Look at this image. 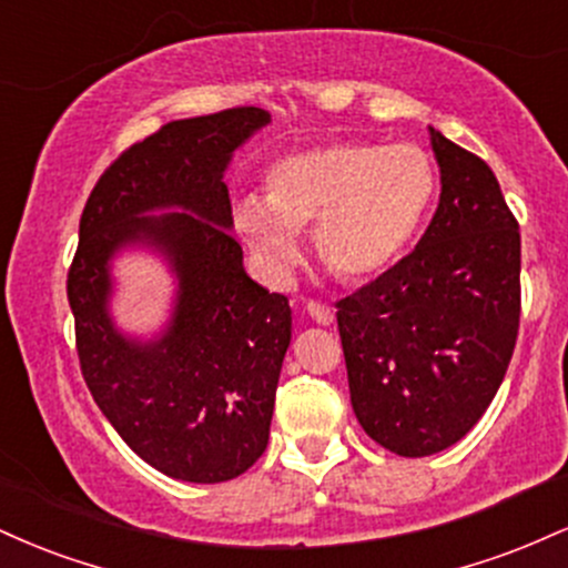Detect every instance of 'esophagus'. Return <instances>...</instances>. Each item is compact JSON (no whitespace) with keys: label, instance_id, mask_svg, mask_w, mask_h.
<instances>
[{"label":"esophagus","instance_id":"esophagus-1","mask_svg":"<svg viewBox=\"0 0 568 568\" xmlns=\"http://www.w3.org/2000/svg\"><path fill=\"white\" fill-rule=\"evenodd\" d=\"M306 312H310L312 321L321 323V325H331V323H334V317H336L334 306H328L323 302H310V304H306Z\"/></svg>","mask_w":568,"mask_h":568}]
</instances>
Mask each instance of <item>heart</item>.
I'll return each mask as SVG.
<instances>
[{
    "label": "heart",
    "mask_w": 568,
    "mask_h": 568,
    "mask_svg": "<svg viewBox=\"0 0 568 568\" xmlns=\"http://www.w3.org/2000/svg\"><path fill=\"white\" fill-rule=\"evenodd\" d=\"M438 197V168L410 143L323 141L285 154L266 171V194L234 205V224L275 275L302 256L298 226L344 280L379 275L406 251Z\"/></svg>",
    "instance_id": "heart-1"
}]
</instances>
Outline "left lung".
<instances>
[{
    "mask_svg": "<svg viewBox=\"0 0 568 568\" xmlns=\"http://www.w3.org/2000/svg\"><path fill=\"white\" fill-rule=\"evenodd\" d=\"M440 202L406 258L336 304L349 397L400 456L454 446L486 414L518 338L520 232L484 160L429 128Z\"/></svg>",
    "mask_w": 568,
    "mask_h": 568,
    "instance_id": "left-lung-1",
    "label": "left lung"
}]
</instances>
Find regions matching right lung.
I'll return each instance as SVG.
<instances>
[{"label":"right lung","mask_w":568,"mask_h":568,"mask_svg":"<svg viewBox=\"0 0 568 568\" xmlns=\"http://www.w3.org/2000/svg\"><path fill=\"white\" fill-rule=\"evenodd\" d=\"M270 122L256 106L168 122L106 168L80 219L67 293L84 382L146 465L189 484L237 478L270 440L291 306L247 277L224 184L234 149ZM128 246L160 252L176 275L154 339L122 335L108 312Z\"/></svg>","instance_id":"1"}]
</instances>
